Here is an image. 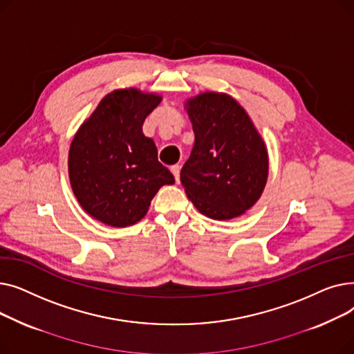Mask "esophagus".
Wrapping results in <instances>:
<instances>
[{
    "mask_svg": "<svg viewBox=\"0 0 354 354\" xmlns=\"http://www.w3.org/2000/svg\"><path fill=\"white\" fill-rule=\"evenodd\" d=\"M171 172L174 174V176H175V180H176V182H179V172H180V166H179V165H175V166H172V167H171Z\"/></svg>",
    "mask_w": 354,
    "mask_h": 354,
    "instance_id": "1",
    "label": "esophagus"
}]
</instances>
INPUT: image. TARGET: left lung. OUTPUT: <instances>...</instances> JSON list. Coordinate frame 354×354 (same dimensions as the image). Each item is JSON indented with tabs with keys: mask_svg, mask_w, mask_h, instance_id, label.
<instances>
[{
	"mask_svg": "<svg viewBox=\"0 0 354 354\" xmlns=\"http://www.w3.org/2000/svg\"><path fill=\"white\" fill-rule=\"evenodd\" d=\"M195 133L180 182L199 212L212 219L243 215L261 196L268 176L267 149L251 119L224 93L188 102Z\"/></svg>",
	"mask_w": 354,
	"mask_h": 354,
	"instance_id": "8db88e82",
	"label": "left lung"
}]
</instances>
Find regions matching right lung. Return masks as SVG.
I'll list each match as a JSON object with an SVG mask.
<instances>
[{
  "instance_id": "add662e5",
  "label": "right lung",
  "mask_w": 354,
  "mask_h": 354,
  "mask_svg": "<svg viewBox=\"0 0 354 354\" xmlns=\"http://www.w3.org/2000/svg\"><path fill=\"white\" fill-rule=\"evenodd\" d=\"M160 103L136 88L107 95L82 124L68 152V176L83 209L111 227L140 221L174 175L158 160V149L142 132Z\"/></svg>"
}]
</instances>
